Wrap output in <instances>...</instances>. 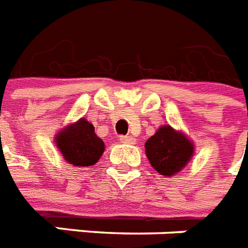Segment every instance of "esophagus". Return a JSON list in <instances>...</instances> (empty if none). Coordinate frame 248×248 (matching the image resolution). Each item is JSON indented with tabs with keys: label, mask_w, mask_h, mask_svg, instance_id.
<instances>
[{
	"label": "esophagus",
	"mask_w": 248,
	"mask_h": 248,
	"mask_svg": "<svg viewBox=\"0 0 248 248\" xmlns=\"http://www.w3.org/2000/svg\"><path fill=\"white\" fill-rule=\"evenodd\" d=\"M120 142L126 144H134L136 143V140H134L133 137H130V136H122L120 137Z\"/></svg>",
	"instance_id": "1"
}]
</instances>
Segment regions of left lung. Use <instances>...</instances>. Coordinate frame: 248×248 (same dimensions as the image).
Returning <instances> with one entry per match:
<instances>
[{
	"instance_id": "8db88e82",
	"label": "left lung",
	"mask_w": 248,
	"mask_h": 248,
	"mask_svg": "<svg viewBox=\"0 0 248 248\" xmlns=\"http://www.w3.org/2000/svg\"><path fill=\"white\" fill-rule=\"evenodd\" d=\"M146 156L154 169L165 177H173L186 168L195 154V144L182 130L165 124L144 143Z\"/></svg>"
}]
</instances>
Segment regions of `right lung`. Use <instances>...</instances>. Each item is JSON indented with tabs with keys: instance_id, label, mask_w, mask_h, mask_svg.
<instances>
[{
	"instance_id": "1",
	"label": "right lung",
	"mask_w": 248,
	"mask_h": 248,
	"mask_svg": "<svg viewBox=\"0 0 248 248\" xmlns=\"http://www.w3.org/2000/svg\"><path fill=\"white\" fill-rule=\"evenodd\" d=\"M55 144L68 164L77 168L94 165L105 151L104 140L86 118L65 125L56 133Z\"/></svg>"
}]
</instances>
